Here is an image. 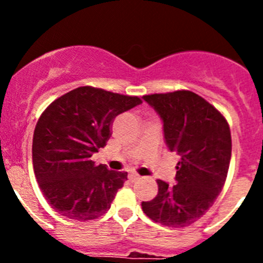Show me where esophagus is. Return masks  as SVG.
Listing matches in <instances>:
<instances>
[{"label": "esophagus", "mask_w": 263, "mask_h": 263, "mask_svg": "<svg viewBox=\"0 0 263 263\" xmlns=\"http://www.w3.org/2000/svg\"><path fill=\"white\" fill-rule=\"evenodd\" d=\"M138 179H141V176H139L138 174H136V173L129 174V180H130V182H136V180H138Z\"/></svg>", "instance_id": "34e87169"}]
</instances>
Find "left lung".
I'll use <instances>...</instances> for the list:
<instances>
[{"label":"left lung","mask_w":263,"mask_h":263,"mask_svg":"<svg viewBox=\"0 0 263 263\" xmlns=\"http://www.w3.org/2000/svg\"><path fill=\"white\" fill-rule=\"evenodd\" d=\"M143 100L162 118L167 147L180 160L176 184L157 180L158 195L142 201V210L166 227H188L210 210L224 187L232 155L231 129L212 104L191 90L146 95Z\"/></svg>","instance_id":"1"}]
</instances>
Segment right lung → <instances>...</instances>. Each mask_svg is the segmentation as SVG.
Listing matches in <instances>:
<instances>
[{"instance_id":"right-lung-1","label":"right lung","mask_w":263,"mask_h":263,"mask_svg":"<svg viewBox=\"0 0 263 263\" xmlns=\"http://www.w3.org/2000/svg\"><path fill=\"white\" fill-rule=\"evenodd\" d=\"M141 103L137 96L79 87L42 113L32 138V166L41 191L58 213L87 221L110 208L127 173L96 166L90 157L106 145L115 118Z\"/></svg>"}]
</instances>
